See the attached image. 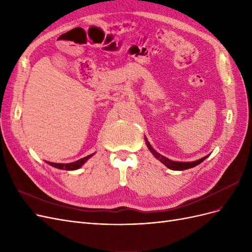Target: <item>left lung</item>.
<instances>
[{
	"instance_id": "8db88e82",
	"label": "left lung",
	"mask_w": 252,
	"mask_h": 252,
	"mask_svg": "<svg viewBox=\"0 0 252 252\" xmlns=\"http://www.w3.org/2000/svg\"><path fill=\"white\" fill-rule=\"evenodd\" d=\"M146 144H147L149 150L152 152V155H154L158 159H159V161H161L166 167H168V168L171 170H185V169L192 168V167L201 164L204 159L207 158V157H204L200 159H197V161H193V162H174V161H171V159L159 155L158 152H157L154 148L151 147V145L149 144V142L147 140H146Z\"/></svg>"
}]
</instances>
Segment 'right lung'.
Instances as JSON below:
<instances>
[{"mask_svg":"<svg viewBox=\"0 0 252 252\" xmlns=\"http://www.w3.org/2000/svg\"><path fill=\"white\" fill-rule=\"evenodd\" d=\"M93 157V155H90V156H87V157H85V158H81V159H78L77 162H73V163H70V164H58V163H51V162H49L48 164L49 165H51V166H53V167H56V168H59V169H65V170H75V169H79L80 167H82V165L85 163L87 159L89 158H91Z\"/></svg>","mask_w":252,"mask_h":252,"instance_id":"right-lung-1","label":"right lung"}]
</instances>
